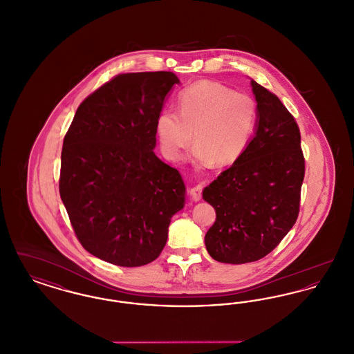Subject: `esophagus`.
<instances>
[{
    "mask_svg": "<svg viewBox=\"0 0 354 354\" xmlns=\"http://www.w3.org/2000/svg\"><path fill=\"white\" fill-rule=\"evenodd\" d=\"M202 189L203 185H195V187H192V188L189 189V194H191L194 202H199V201L202 199Z\"/></svg>",
    "mask_w": 354,
    "mask_h": 354,
    "instance_id": "esophagus-1",
    "label": "esophagus"
}]
</instances>
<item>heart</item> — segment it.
I'll use <instances>...</instances> for the list:
<instances>
[{
    "instance_id": "obj_1",
    "label": "heart",
    "mask_w": 354,
    "mask_h": 354,
    "mask_svg": "<svg viewBox=\"0 0 354 354\" xmlns=\"http://www.w3.org/2000/svg\"><path fill=\"white\" fill-rule=\"evenodd\" d=\"M178 111L165 110L156 119L162 151L180 160L192 142V162L199 167L230 166L247 150L257 123L256 102L224 84L199 81L178 95Z\"/></svg>"
}]
</instances>
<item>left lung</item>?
Returning <instances> with one entry per match:
<instances>
[{"mask_svg":"<svg viewBox=\"0 0 354 354\" xmlns=\"http://www.w3.org/2000/svg\"><path fill=\"white\" fill-rule=\"evenodd\" d=\"M251 86L254 136L240 159L203 189L216 211L205 248L227 264L260 260L279 245L299 216L305 172L296 120L274 94L253 80Z\"/></svg>","mask_w":354,"mask_h":354,"instance_id":"1","label":"left lung"}]
</instances>
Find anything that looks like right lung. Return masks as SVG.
<instances>
[{
	"label": "right lung",
	"instance_id": "add662e5",
	"mask_svg": "<svg viewBox=\"0 0 354 354\" xmlns=\"http://www.w3.org/2000/svg\"><path fill=\"white\" fill-rule=\"evenodd\" d=\"M171 71L119 74L84 100L64 139L59 195L87 252L140 267L163 251L185 203L179 171L153 152Z\"/></svg>",
	"mask_w": 354,
	"mask_h": 354
}]
</instances>
